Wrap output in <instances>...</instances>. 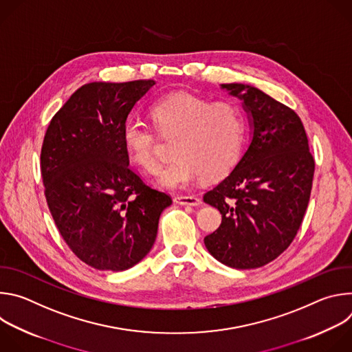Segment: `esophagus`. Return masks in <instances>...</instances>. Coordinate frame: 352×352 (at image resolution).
<instances>
[{
    "label": "esophagus",
    "mask_w": 352,
    "mask_h": 352,
    "mask_svg": "<svg viewBox=\"0 0 352 352\" xmlns=\"http://www.w3.org/2000/svg\"><path fill=\"white\" fill-rule=\"evenodd\" d=\"M174 200L179 205H188V206H199L200 204H202L200 197L193 196V195H177L174 197Z\"/></svg>",
    "instance_id": "34e87169"
}]
</instances>
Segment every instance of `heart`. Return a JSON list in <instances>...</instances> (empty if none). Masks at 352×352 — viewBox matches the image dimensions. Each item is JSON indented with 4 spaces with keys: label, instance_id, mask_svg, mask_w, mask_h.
<instances>
[{
    "label": "heart",
    "instance_id": "b5f03b06",
    "mask_svg": "<svg viewBox=\"0 0 352 352\" xmlns=\"http://www.w3.org/2000/svg\"><path fill=\"white\" fill-rule=\"evenodd\" d=\"M150 116L160 135L177 136L175 159L159 175L163 186L179 188L200 175L221 178L242 157L248 124L242 107L234 102H212L189 91H175L156 100ZM157 142L156 131L147 124L129 120L124 125L125 152L146 173L159 167Z\"/></svg>",
    "mask_w": 352,
    "mask_h": 352
}]
</instances>
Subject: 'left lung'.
Returning a JSON list of instances; mask_svg holds the SVG:
<instances>
[{"mask_svg": "<svg viewBox=\"0 0 352 352\" xmlns=\"http://www.w3.org/2000/svg\"><path fill=\"white\" fill-rule=\"evenodd\" d=\"M223 87L243 100L254 138L231 174L204 196L221 213L220 227L205 236V245L230 267L256 269L280 256L302 224L315 159L294 110L252 86Z\"/></svg>", "mask_w": 352, "mask_h": 352, "instance_id": "8db88e82", "label": "left lung"}]
</instances>
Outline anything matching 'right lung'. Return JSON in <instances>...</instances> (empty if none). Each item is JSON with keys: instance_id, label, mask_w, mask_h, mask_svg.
I'll list each match as a JSON object with an SVG mask.
<instances>
[{"instance_id": "obj_1", "label": "right lung", "mask_w": 352, "mask_h": 352, "mask_svg": "<svg viewBox=\"0 0 352 352\" xmlns=\"http://www.w3.org/2000/svg\"><path fill=\"white\" fill-rule=\"evenodd\" d=\"M155 80L79 87L45 131L40 170L47 206L72 252L97 270L121 272L152 249L173 204L129 166L122 129Z\"/></svg>"}]
</instances>
